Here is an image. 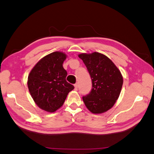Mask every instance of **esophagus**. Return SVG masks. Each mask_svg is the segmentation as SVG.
Returning a JSON list of instances; mask_svg holds the SVG:
<instances>
[{
    "mask_svg": "<svg viewBox=\"0 0 154 154\" xmlns=\"http://www.w3.org/2000/svg\"><path fill=\"white\" fill-rule=\"evenodd\" d=\"M74 86H75V90H77V88H78V83H75V85H74Z\"/></svg>",
    "mask_w": 154,
    "mask_h": 154,
    "instance_id": "esophagus-1",
    "label": "esophagus"
}]
</instances>
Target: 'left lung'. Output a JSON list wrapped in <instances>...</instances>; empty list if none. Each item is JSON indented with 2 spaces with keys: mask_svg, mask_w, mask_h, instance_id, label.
Here are the masks:
<instances>
[{
  "mask_svg": "<svg viewBox=\"0 0 154 154\" xmlns=\"http://www.w3.org/2000/svg\"><path fill=\"white\" fill-rule=\"evenodd\" d=\"M92 81V89L83 97L85 106L93 113H102L112 107L118 99L123 77L116 65L107 56L97 52L81 53Z\"/></svg>",
  "mask_w": 154,
  "mask_h": 154,
  "instance_id": "8db88e82",
  "label": "left lung"
}]
</instances>
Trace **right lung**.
Segmentation results:
<instances>
[{
	"label": "right lung",
	"instance_id": "obj_1",
	"mask_svg": "<svg viewBox=\"0 0 154 154\" xmlns=\"http://www.w3.org/2000/svg\"><path fill=\"white\" fill-rule=\"evenodd\" d=\"M67 55L56 51L44 57L30 72L27 85L38 107L55 112L65 102L74 86L66 81L67 73L63 67Z\"/></svg>",
	"mask_w": 154,
	"mask_h": 154
}]
</instances>
